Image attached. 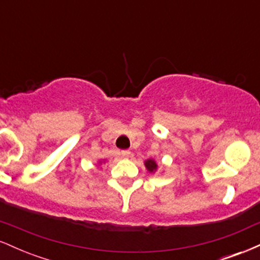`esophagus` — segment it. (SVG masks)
I'll return each instance as SVG.
<instances>
[{
	"label": "esophagus",
	"instance_id": "1",
	"mask_svg": "<svg viewBox=\"0 0 260 260\" xmlns=\"http://www.w3.org/2000/svg\"><path fill=\"white\" fill-rule=\"evenodd\" d=\"M120 155H121V157L126 159V157H128L131 155V151L129 150H122V151H120Z\"/></svg>",
	"mask_w": 260,
	"mask_h": 260
}]
</instances>
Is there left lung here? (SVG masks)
<instances>
[{
	"label": "left lung",
	"instance_id": "8db88e82",
	"mask_svg": "<svg viewBox=\"0 0 260 260\" xmlns=\"http://www.w3.org/2000/svg\"><path fill=\"white\" fill-rule=\"evenodd\" d=\"M144 165H145V168H147L148 171L150 172V174H154V172H156V170H157V164H156V161H155L154 159H148V160H145V161H144Z\"/></svg>",
	"mask_w": 260,
	"mask_h": 260
}]
</instances>
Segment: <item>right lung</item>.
<instances>
[{
	"instance_id": "right-lung-1",
	"label": "right lung",
	"mask_w": 260,
	"mask_h": 260,
	"mask_svg": "<svg viewBox=\"0 0 260 260\" xmlns=\"http://www.w3.org/2000/svg\"><path fill=\"white\" fill-rule=\"evenodd\" d=\"M104 162H105V160H104ZM100 164H103V161H99V165H100Z\"/></svg>"
}]
</instances>
